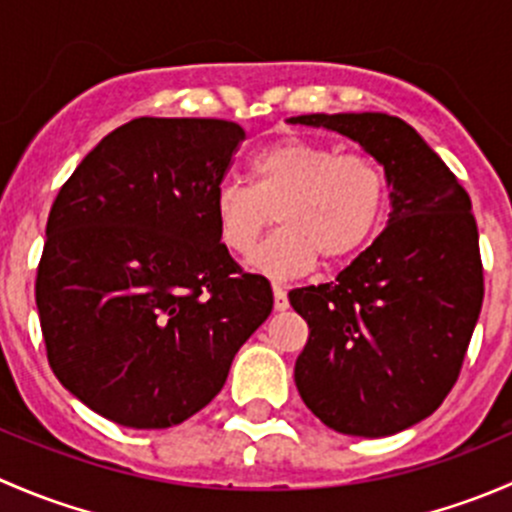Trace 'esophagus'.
<instances>
[{"label":"esophagus","mask_w":512,"mask_h":512,"mask_svg":"<svg viewBox=\"0 0 512 512\" xmlns=\"http://www.w3.org/2000/svg\"><path fill=\"white\" fill-rule=\"evenodd\" d=\"M272 292H275V309H277V312L287 309L289 307V299H287L285 289H282L280 285H275V287H272Z\"/></svg>","instance_id":"1"}]
</instances>
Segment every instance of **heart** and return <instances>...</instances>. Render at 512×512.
Returning a JSON list of instances; mask_svg holds the SVG:
<instances>
[{
    "instance_id": "obj_1",
    "label": "heart",
    "mask_w": 512,
    "mask_h": 512,
    "mask_svg": "<svg viewBox=\"0 0 512 512\" xmlns=\"http://www.w3.org/2000/svg\"><path fill=\"white\" fill-rule=\"evenodd\" d=\"M389 198L381 165L364 153H339L327 143L285 138L250 160V185L225 180L213 193V218L227 250L250 255V265L272 280L312 270L317 257H352L379 227Z\"/></svg>"
}]
</instances>
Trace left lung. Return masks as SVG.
<instances>
[{
    "instance_id": "8db88e82",
    "label": "left lung",
    "mask_w": 512,
    "mask_h": 512,
    "mask_svg": "<svg viewBox=\"0 0 512 512\" xmlns=\"http://www.w3.org/2000/svg\"><path fill=\"white\" fill-rule=\"evenodd\" d=\"M384 165L391 213L337 280L289 292L309 339L299 396L347 436H394L431 416L461 374L483 304L471 198L428 143L389 113H309Z\"/></svg>"
}]
</instances>
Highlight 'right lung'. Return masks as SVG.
<instances>
[{
	"label": "right lung",
	"instance_id": "add662e5",
	"mask_svg": "<svg viewBox=\"0 0 512 512\" xmlns=\"http://www.w3.org/2000/svg\"><path fill=\"white\" fill-rule=\"evenodd\" d=\"M245 138L220 118H133L61 185L36 270L56 379L128 428H170L223 389L272 287L220 242L213 193Z\"/></svg>",
	"mask_w": 512,
	"mask_h": 512
}]
</instances>
